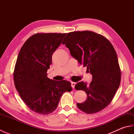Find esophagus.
Returning a JSON list of instances; mask_svg holds the SVG:
<instances>
[{"label": "esophagus", "instance_id": "obj_1", "mask_svg": "<svg viewBox=\"0 0 134 134\" xmlns=\"http://www.w3.org/2000/svg\"><path fill=\"white\" fill-rule=\"evenodd\" d=\"M75 82H71V86L72 87V89H75Z\"/></svg>", "mask_w": 134, "mask_h": 134}]
</instances>
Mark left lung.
Wrapping results in <instances>:
<instances>
[{"mask_svg":"<svg viewBox=\"0 0 134 134\" xmlns=\"http://www.w3.org/2000/svg\"><path fill=\"white\" fill-rule=\"evenodd\" d=\"M63 44L93 76L89 85L83 82L75 85V89L85 91L87 97L76 105L88 114L99 112L110 103L120 84L121 71L114 48L105 37L91 31L69 33Z\"/></svg>","mask_w":134,"mask_h":134,"instance_id":"8db88e82","label":"left lung"}]
</instances>
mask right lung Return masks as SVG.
Instances as JSON below:
<instances>
[{"label": "right lung", "instance_id": "right-lung-1", "mask_svg": "<svg viewBox=\"0 0 134 134\" xmlns=\"http://www.w3.org/2000/svg\"><path fill=\"white\" fill-rule=\"evenodd\" d=\"M67 33H36L25 41L20 50L14 71L16 90L30 109L48 115L58 107L61 96L71 92V83L47 77L52 56Z\"/></svg>", "mask_w": 134, "mask_h": 134}]
</instances>
